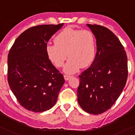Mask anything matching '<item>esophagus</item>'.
<instances>
[{"mask_svg": "<svg viewBox=\"0 0 135 135\" xmlns=\"http://www.w3.org/2000/svg\"><path fill=\"white\" fill-rule=\"evenodd\" d=\"M64 79L65 80H69V79H70V78H71V76H68V75H64Z\"/></svg>", "mask_w": 135, "mask_h": 135, "instance_id": "1", "label": "esophagus"}]
</instances>
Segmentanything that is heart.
<instances>
[{
    "label": "heart",
    "mask_w": 135,
    "mask_h": 135,
    "mask_svg": "<svg viewBox=\"0 0 135 135\" xmlns=\"http://www.w3.org/2000/svg\"><path fill=\"white\" fill-rule=\"evenodd\" d=\"M55 45L46 46L49 59L57 68L64 65L67 74H74L80 68L89 67L96 55V38L91 31L66 27L56 36Z\"/></svg>",
    "instance_id": "obj_1"
}]
</instances>
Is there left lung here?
<instances>
[{"mask_svg": "<svg viewBox=\"0 0 135 135\" xmlns=\"http://www.w3.org/2000/svg\"><path fill=\"white\" fill-rule=\"evenodd\" d=\"M96 38L93 64L79 76L78 102L83 110L101 114L111 108L126 85L128 62L124 48L107 27L86 24Z\"/></svg>", "mask_w": 135, "mask_h": 135, "instance_id": "8db88e82", "label": "left lung"}]
</instances>
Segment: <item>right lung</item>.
<instances>
[{"mask_svg": "<svg viewBox=\"0 0 135 135\" xmlns=\"http://www.w3.org/2000/svg\"><path fill=\"white\" fill-rule=\"evenodd\" d=\"M64 23L40 25L21 33L8 55V82L25 109L43 112L53 108L65 82L46 53L51 36Z\"/></svg>", "mask_w": 135, "mask_h": 135, "instance_id": "right-lung-1", "label": "right lung"}]
</instances>
